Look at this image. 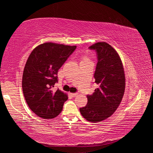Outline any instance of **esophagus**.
Wrapping results in <instances>:
<instances>
[{
	"label": "esophagus",
	"mask_w": 153,
	"mask_h": 153,
	"mask_svg": "<svg viewBox=\"0 0 153 153\" xmlns=\"http://www.w3.org/2000/svg\"><path fill=\"white\" fill-rule=\"evenodd\" d=\"M77 94H78V93H77V92H76V93H71V95L72 96V97H76Z\"/></svg>",
	"instance_id": "esophagus-1"
}]
</instances>
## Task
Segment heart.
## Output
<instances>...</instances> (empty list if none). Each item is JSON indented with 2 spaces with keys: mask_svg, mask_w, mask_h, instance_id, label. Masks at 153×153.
<instances>
[{
  "mask_svg": "<svg viewBox=\"0 0 153 153\" xmlns=\"http://www.w3.org/2000/svg\"><path fill=\"white\" fill-rule=\"evenodd\" d=\"M85 60H86V59H85Z\"/></svg>",
  "mask_w": 153,
  "mask_h": 153,
  "instance_id": "obj_1",
  "label": "heart"
}]
</instances>
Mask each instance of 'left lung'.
Masks as SVG:
<instances>
[{
    "label": "left lung",
    "mask_w": 153,
    "mask_h": 153,
    "mask_svg": "<svg viewBox=\"0 0 153 153\" xmlns=\"http://www.w3.org/2000/svg\"><path fill=\"white\" fill-rule=\"evenodd\" d=\"M88 48L97 53L94 77L98 87L92 95H87V105L79 111L86 120L96 123L111 117L117 110L125 91L126 78L122 62L112 46L102 42Z\"/></svg>",
    "instance_id": "1"
}]
</instances>
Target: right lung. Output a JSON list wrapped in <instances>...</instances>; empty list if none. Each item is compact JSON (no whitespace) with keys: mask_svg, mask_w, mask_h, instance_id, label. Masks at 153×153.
Listing matches in <instances>:
<instances>
[{"mask_svg":"<svg viewBox=\"0 0 153 153\" xmlns=\"http://www.w3.org/2000/svg\"><path fill=\"white\" fill-rule=\"evenodd\" d=\"M76 48L46 42L36 47L28 57L23 74V92L30 109L39 117L55 118L63 109L67 95L53 88L58 82L59 69Z\"/></svg>","mask_w":153,"mask_h":153,"instance_id":"obj_1","label":"right lung"}]
</instances>
